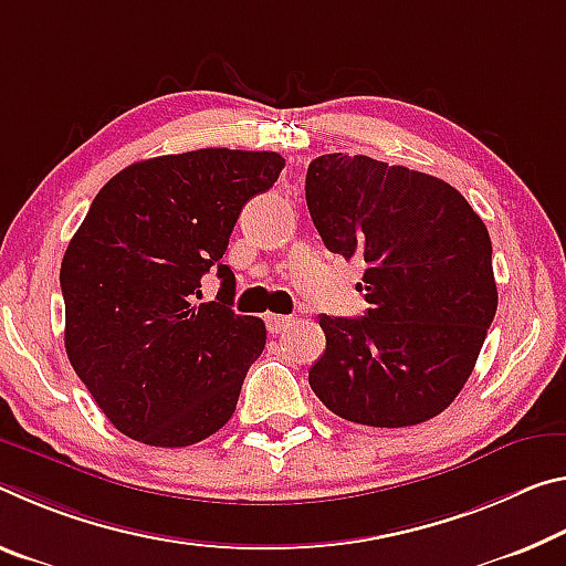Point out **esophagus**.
Returning a JSON list of instances; mask_svg holds the SVG:
<instances>
[{
    "label": "esophagus",
    "instance_id": "34e87169",
    "mask_svg": "<svg viewBox=\"0 0 566 566\" xmlns=\"http://www.w3.org/2000/svg\"><path fill=\"white\" fill-rule=\"evenodd\" d=\"M292 317H282V315H266V329L272 335H282V332L292 325Z\"/></svg>",
    "mask_w": 566,
    "mask_h": 566
}]
</instances>
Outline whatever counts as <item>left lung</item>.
<instances>
[{
	"instance_id": "1",
	"label": "left lung",
	"mask_w": 566,
	"mask_h": 566,
	"mask_svg": "<svg viewBox=\"0 0 566 566\" xmlns=\"http://www.w3.org/2000/svg\"><path fill=\"white\" fill-rule=\"evenodd\" d=\"M307 209L325 247L363 259L365 317L319 315L325 355L310 385L335 416L373 428L443 412L473 373L496 315L489 231L441 178L367 156L307 168Z\"/></svg>"
}]
</instances>
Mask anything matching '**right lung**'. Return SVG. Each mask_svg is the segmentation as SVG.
Listing matches in <instances>:
<instances>
[{
    "instance_id": "add662e5",
    "label": "right lung",
    "mask_w": 566,
    "mask_h": 566,
    "mask_svg": "<svg viewBox=\"0 0 566 566\" xmlns=\"http://www.w3.org/2000/svg\"><path fill=\"white\" fill-rule=\"evenodd\" d=\"M282 168L274 150L138 160L101 188L70 241L60 266L70 365L133 441L184 448L234 416L266 327L231 310L237 280L221 259L241 206ZM209 268L218 302L193 305Z\"/></svg>"
}]
</instances>
